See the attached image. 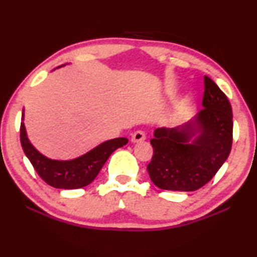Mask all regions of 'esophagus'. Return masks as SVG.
<instances>
[{"label": "esophagus", "instance_id": "1", "mask_svg": "<svg viewBox=\"0 0 257 257\" xmlns=\"http://www.w3.org/2000/svg\"><path fill=\"white\" fill-rule=\"evenodd\" d=\"M145 138H146V135H145L144 132H143V130H137V132H135L132 135V142L133 143H138V142L145 141Z\"/></svg>", "mask_w": 257, "mask_h": 257}]
</instances>
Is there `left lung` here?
Masks as SVG:
<instances>
[{"label": "left lung", "instance_id": "left-lung-1", "mask_svg": "<svg viewBox=\"0 0 257 257\" xmlns=\"http://www.w3.org/2000/svg\"><path fill=\"white\" fill-rule=\"evenodd\" d=\"M204 108L176 128H158L151 139L147 171L161 189L194 191L206 185L228 159L232 145V110L214 81L204 77Z\"/></svg>", "mask_w": 257, "mask_h": 257}]
</instances>
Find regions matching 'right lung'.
Segmentation results:
<instances>
[{
	"mask_svg": "<svg viewBox=\"0 0 257 257\" xmlns=\"http://www.w3.org/2000/svg\"><path fill=\"white\" fill-rule=\"evenodd\" d=\"M21 120L24 121V111ZM20 142L26 156L47 185L60 189H77L89 185L101 171L108 156L127 144L128 139H110L79 158L69 161L52 160L41 154L29 142L24 122L20 125Z\"/></svg>",
	"mask_w": 257,
	"mask_h": 257,
	"instance_id": "add662e5",
	"label": "right lung"
}]
</instances>
